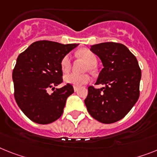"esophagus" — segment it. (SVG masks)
<instances>
[{
  "label": "esophagus",
  "mask_w": 157,
  "mask_h": 157,
  "mask_svg": "<svg viewBox=\"0 0 157 157\" xmlns=\"http://www.w3.org/2000/svg\"><path fill=\"white\" fill-rule=\"evenodd\" d=\"M73 89H74V91H75V92H77V90H78V87L74 86V87H73Z\"/></svg>",
  "instance_id": "34e87169"
}]
</instances>
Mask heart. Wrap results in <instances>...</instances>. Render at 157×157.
Segmentation results:
<instances>
[{"mask_svg":"<svg viewBox=\"0 0 157 157\" xmlns=\"http://www.w3.org/2000/svg\"><path fill=\"white\" fill-rule=\"evenodd\" d=\"M78 55L86 61L89 65V70H93V65L97 63V56L89 49H81L78 52ZM60 68L63 72H68L71 68V56L67 54L60 61ZM89 76L88 74H77L71 72L64 76V82L70 84L73 86L80 87L89 81Z\"/></svg>","mask_w":157,"mask_h":157,"instance_id":"obj_1","label":"heart"}]
</instances>
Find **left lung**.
I'll return each mask as SVG.
<instances>
[{
	"label": "left lung",
	"mask_w": 157,
	"mask_h": 157,
	"mask_svg": "<svg viewBox=\"0 0 157 157\" xmlns=\"http://www.w3.org/2000/svg\"><path fill=\"white\" fill-rule=\"evenodd\" d=\"M90 50L104 66L96 85L105 86H89L85 104L94 119L104 124L114 123L125 117L136 103L141 70L136 56L122 44L105 42L92 45Z\"/></svg>",
	"instance_id": "8db88e82"
}]
</instances>
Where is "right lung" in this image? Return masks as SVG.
<instances>
[{"mask_svg": "<svg viewBox=\"0 0 157 157\" xmlns=\"http://www.w3.org/2000/svg\"><path fill=\"white\" fill-rule=\"evenodd\" d=\"M77 45L39 40L18 56L13 71L14 97L32 121L47 124L61 117L67 98L74 90L70 84L55 88L63 81L60 61Z\"/></svg>", "mask_w": 157, "mask_h": 157, "instance_id": "1", "label": "right lung"}]
</instances>
